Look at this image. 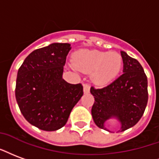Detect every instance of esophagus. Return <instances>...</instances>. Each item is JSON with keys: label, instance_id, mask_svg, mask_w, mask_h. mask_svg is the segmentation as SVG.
<instances>
[{"label": "esophagus", "instance_id": "1", "mask_svg": "<svg viewBox=\"0 0 159 159\" xmlns=\"http://www.w3.org/2000/svg\"><path fill=\"white\" fill-rule=\"evenodd\" d=\"M83 92L84 93H89L90 92V86L89 84H84L83 85Z\"/></svg>", "mask_w": 159, "mask_h": 159}]
</instances>
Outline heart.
<instances>
[{
    "mask_svg": "<svg viewBox=\"0 0 159 159\" xmlns=\"http://www.w3.org/2000/svg\"><path fill=\"white\" fill-rule=\"evenodd\" d=\"M73 66L83 72H91L92 81L99 86L109 84L118 76L123 66L121 56L116 51L80 50L74 56Z\"/></svg>",
    "mask_w": 159,
    "mask_h": 159,
    "instance_id": "heart-1",
    "label": "heart"
}]
</instances>
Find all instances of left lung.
I'll use <instances>...</instances> for the list:
<instances>
[{
	"mask_svg": "<svg viewBox=\"0 0 159 159\" xmlns=\"http://www.w3.org/2000/svg\"><path fill=\"white\" fill-rule=\"evenodd\" d=\"M120 54L124 73L104 88L90 89L95 100L91 111L93 121L108 131L105 123L112 118L120 124L119 131L134 126L142 118L148 99V78L142 66L125 51Z\"/></svg>",
	"mask_w": 159,
	"mask_h": 159,
	"instance_id": "8db88e82",
	"label": "left lung"
}]
</instances>
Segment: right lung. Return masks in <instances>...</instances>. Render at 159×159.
I'll return each mask as SVG.
<instances>
[{"instance_id":"1","label":"right lung","mask_w":159,"mask_h":159,"mask_svg":"<svg viewBox=\"0 0 159 159\" xmlns=\"http://www.w3.org/2000/svg\"><path fill=\"white\" fill-rule=\"evenodd\" d=\"M70 43H54L34 50L17 71L15 95L20 111L33 125L54 131L66 124L83 95L81 83L62 78Z\"/></svg>"}]
</instances>
